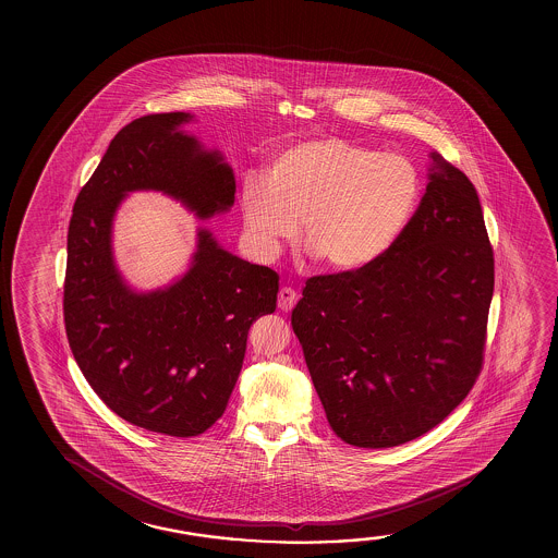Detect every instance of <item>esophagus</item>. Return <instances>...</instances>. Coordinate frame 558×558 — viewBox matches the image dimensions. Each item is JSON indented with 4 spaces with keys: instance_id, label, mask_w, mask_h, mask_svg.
Segmentation results:
<instances>
[{
    "instance_id": "1",
    "label": "esophagus",
    "mask_w": 558,
    "mask_h": 558,
    "mask_svg": "<svg viewBox=\"0 0 558 558\" xmlns=\"http://www.w3.org/2000/svg\"><path fill=\"white\" fill-rule=\"evenodd\" d=\"M298 303V293L292 288H282L278 292V307L282 311H292L293 305Z\"/></svg>"
}]
</instances>
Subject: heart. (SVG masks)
<instances>
[{"label":"heart","mask_w":558,"mask_h":558,"mask_svg":"<svg viewBox=\"0 0 558 558\" xmlns=\"http://www.w3.org/2000/svg\"><path fill=\"white\" fill-rule=\"evenodd\" d=\"M421 201L416 167L399 154H375L340 137L283 149L266 177L248 174L241 208L266 255L298 235L323 265L357 270L399 241Z\"/></svg>","instance_id":"b5f03b06"}]
</instances>
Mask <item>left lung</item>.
I'll list each match as a JSON object with an SVG mask.
<instances>
[{
    "mask_svg": "<svg viewBox=\"0 0 558 558\" xmlns=\"http://www.w3.org/2000/svg\"><path fill=\"white\" fill-rule=\"evenodd\" d=\"M428 186L372 265L313 276L292 311L330 428L356 448L421 438L483 367L494 253L475 186L429 154Z\"/></svg>",
    "mask_w": 558,
    "mask_h": 558,
    "instance_id": "1",
    "label": "left lung"
}]
</instances>
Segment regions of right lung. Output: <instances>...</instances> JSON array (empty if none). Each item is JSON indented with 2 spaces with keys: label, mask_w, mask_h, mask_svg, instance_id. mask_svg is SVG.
<instances>
[{
  "label": "right lung",
  "mask_w": 558,
  "mask_h": 558,
  "mask_svg": "<svg viewBox=\"0 0 558 558\" xmlns=\"http://www.w3.org/2000/svg\"><path fill=\"white\" fill-rule=\"evenodd\" d=\"M189 112L147 114L112 137L77 194L68 229L64 323L75 362L110 411L137 428L191 438L228 407L247 335L275 313L278 275L220 247L198 229L189 270L136 292L112 256V220L129 192L159 191L201 220L228 211L235 177L181 126Z\"/></svg>",
  "instance_id": "right-lung-1"
}]
</instances>
